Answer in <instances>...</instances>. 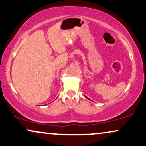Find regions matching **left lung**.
I'll use <instances>...</instances> for the list:
<instances>
[{
  "instance_id": "obj_1",
  "label": "left lung",
  "mask_w": 146,
  "mask_h": 146,
  "mask_svg": "<svg viewBox=\"0 0 146 146\" xmlns=\"http://www.w3.org/2000/svg\"><path fill=\"white\" fill-rule=\"evenodd\" d=\"M85 97H86V96H85Z\"/></svg>"
}]
</instances>
